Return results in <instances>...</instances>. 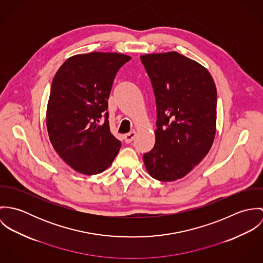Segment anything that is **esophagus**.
Masks as SVG:
<instances>
[{"label":"esophagus","mask_w":263,"mask_h":263,"mask_svg":"<svg viewBox=\"0 0 263 263\" xmlns=\"http://www.w3.org/2000/svg\"><path fill=\"white\" fill-rule=\"evenodd\" d=\"M136 132L135 130H133V132H130V133H128V134H126V135H124L123 136V139H124V141H125V143L126 144H129V143H132L133 142V140L136 138Z\"/></svg>","instance_id":"esophagus-1"}]
</instances>
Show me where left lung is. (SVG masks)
Wrapping results in <instances>:
<instances>
[{
	"label": "left lung",
	"instance_id": "1",
	"mask_svg": "<svg viewBox=\"0 0 263 263\" xmlns=\"http://www.w3.org/2000/svg\"><path fill=\"white\" fill-rule=\"evenodd\" d=\"M141 61L157 105L155 146L143 160L151 176L174 181L208 155L217 128V89L210 72L176 52L149 53Z\"/></svg>",
	"mask_w": 263,
	"mask_h": 263
}]
</instances>
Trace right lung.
I'll return each mask as SVG.
<instances>
[{
	"label": "right lung",
	"instance_id": "add662e5",
	"mask_svg": "<svg viewBox=\"0 0 263 263\" xmlns=\"http://www.w3.org/2000/svg\"><path fill=\"white\" fill-rule=\"evenodd\" d=\"M130 59L117 52L76 54L53 77L46 109L48 137L59 156L79 173L103 172L119 152L121 143L110 132L106 110L115 75Z\"/></svg>",
	"mask_w": 263,
	"mask_h": 263
}]
</instances>
